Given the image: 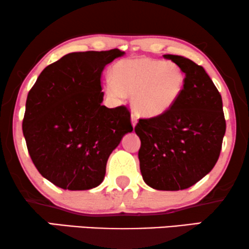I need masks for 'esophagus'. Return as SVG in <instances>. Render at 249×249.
I'll list each match as a JSON object with an SVG mask.
<instances>
[{"label": "esophagus", "mask_w": 249, "mask_h": 249, "mask_svg": "<svg viewBox=\"0 0 249 249\" xmlns=\"http://www.w3.org/2000/svg\"><path fill=\"white\" fill-rule=\"evenodd\" d=\"M131 124L132 127L137 124V117H136V114H131Z\"/></svg>", "instance_id": "34e87169"}]
</instances>
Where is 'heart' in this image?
Segmentation results:
<instances>
[{"label": "heart", "instance_id": "heart-1", "mask_svg": "<svg viewBox=\"0 0 249 249\" xmlns=\"http://www.w3.org/2000/svg\"><path fill=\"white\" fill-rule=\"evenodd\" d=\"M107 93L115 98L132 95L131 104L139 115L156 118L168 113L181 96L186 74L171 61L136 57L114 64Z\"/></svg>", "mask_w": 249, "mask_h": 249}]
</instances>
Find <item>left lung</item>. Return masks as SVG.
<instances>
[{"label": "left lung", "instance_id": "obj_1", "mask_svg": "<svg viewBox=\"0 0 249 249\" xmlns=\"http://www.w3.org/2000/svg\"><path fill=\"white\" fill-rule=\"evenodd\" d=\"M181 67L186 84L177 104L161 117L139 119V166L144 181L158 190L187 189L214 168L226 119L221 95L202 66L165 54Z\"/></svg>", "mask_w": 249, "mask_h": 249}]
</instances>
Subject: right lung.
<instances>
[{
	"label": "right lung",
	"mask_w": 249,
	"mask_h": 249,
	"mask_svg": "<svg viewBox=\"0 0 249 249\" xmlns=\"http://www.w3.org/2000/svg\"><path fill=\"white\" fill-rule=\"evenodd\" d=\"M124 52L69 53L47 66L29 90L22 131L36 169L62 189L87 190L103 181L107 159L132 131L124 105H102L104 67Z\"/></svg>",
	"instance_id": "obj_1"
}]
</instances>
